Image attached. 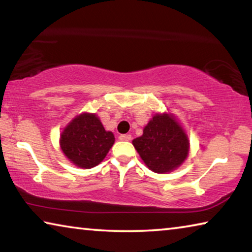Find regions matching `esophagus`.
Masks as SVG:
<instances>
[{
    "instance_id": "34e87169",
    "label": "esophagus",
    "mask_w": 252,
    "mask_h": 252,
    "mask_svg": "<svg viewBox=\"0 0 252 252\" xmlns=\"http://www.w3.org/2000/svg\"><path fill=\"white\" fill-rule=\"evenodd\" d=\"M119 139H120L121 141H130L131 134H121L120 136H119Z\"/></svg>"
}]
</instances>
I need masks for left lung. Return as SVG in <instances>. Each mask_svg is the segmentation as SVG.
<instances>
[{"label":"left lung","mask_w":252,"mask_h":252,"mask_svg":"<svg viewBox=\"0 0 252 252\" xmlns=\"http://www.w3.org/2000/svg\"><path fill=\"white\" fill-rule=\"evenodd\" d=\"M147 167L156 173H167L185 162L189 140L173 116L156 114L144 126L143 134L132 141Z\"/></svg>","instance_id":"8db88e82"}]
</instances>
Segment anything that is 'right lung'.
<instances>
[{
  "mask_svg": "<svg viewBox=\"0 0 252 252\" xmlns=\"http://www.w3.org/2000/svg\"><path fill=\"white\" fill-rule=\"evenodd\" d=\"M114 143V135L105 131L93 113L76 116L61 133L60 146L64 156L76 167L90 169L103 161Z\"/></svg>",
  "mask_w": 252,
  "mask_h": 252,
  "instance_id": "obj_1",
  "label": "right lung"
}]
</instances>
